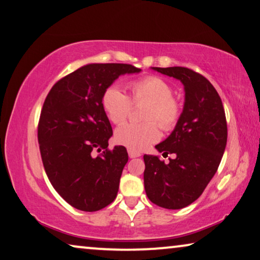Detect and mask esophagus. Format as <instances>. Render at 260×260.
<instances>
[{
    "mask_svg": "<svg viewBox=\"0 0 260 260\" xmlns=\"http://www.w3.org/2000/svg\"><path fill=\"white\" fill-rule=\"evenodd\" d=\"M127 155H129L130 158H136V157L141 156V153L137 151H134V150H131V149H127Z\"/></svg>",
    "mask_w": 260,
    "mask_h": 260,
    "instance_id": "1",
    "label": "esophagus"
}]
</instances>
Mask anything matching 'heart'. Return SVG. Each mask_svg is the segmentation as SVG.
I'll use <instances>...</instances> for the list:
<instances>
[{"label": "heart", "instance_id": "b5f03b06", "mask_svg": "<svg viewBox=\"0 0 260 260\" xmlns=\"http://www.w3.org/2000/svg\"><path fill=\"white\" fill-rule=\"evenodd\" d=\"M130 97L118 86L105 89L102 105L111 123H124L129 117L131 107L146 104L142 114L145 123L125 124L115 134L118 144L134 151H142L159 138V127L164 131L174 130L182 116V105L174 97L175 90L164 78L145 76L130 83Z\"/></svg>", "mask_w": 260, "mask_h": 260}]
</instances>
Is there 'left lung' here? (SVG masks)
Segmentation results:
<instances>
[{
  "label": "left lung",
  "mask_w": 260,
  "mask_h": 260,
  "mask_svg": "<svg viewBox=\"0 0 260 260\" xmlns=\"http://www.w3.org/2000/svg\"><path fill=\"white\" fill-rule=\"evenodd\" d=\"M184 84L185 104L175 130L156 145L157 156L144 155V187L148 198L160 208L178 210L203 193L219 167L228 141V124L217 90L203 76L184 67L153 68Z\"/></svg>",
  "instance_id": "obj_1"
}]
</instances>
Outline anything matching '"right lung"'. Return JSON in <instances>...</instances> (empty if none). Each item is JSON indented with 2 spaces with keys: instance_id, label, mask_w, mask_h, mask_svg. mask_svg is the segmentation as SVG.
<instances>
[{
  "instance_id": "1",
  "label": "right lung",
  "mask_w": 260,
  "mask_h": 260,
  "mask_svg": "<svg viewBox=\"0 0 260 260\" xmlns=\"http://www.w3.org/2000/svg\"><path fill=\"white\" fill-rule=\"evenodd\" d=\"M139 71L124 63L88 64L58 80L46 97L37 126L41 157L51 185L75 209L99 211L117 196L127 152L108 148L112 127L102 96L118 76Z\"/></svg>"
}]
</instances>
